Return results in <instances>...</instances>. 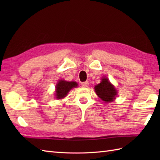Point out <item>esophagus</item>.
<instances>
[{
	"instance_id": "34e87169",
	"label": "esophagus",
	"mask_w": 160,
	"mask_h": 160,
	"mask_svg": "<svg viewBox=\"0 0 160 160\" xmlns=\"http://www.w3.org/2000/svg\"><path fill=\"white\" fill-rule=\"evenodd\" d=\"M81 85H82V87H87L89 86V82H82L81 83Z\"/></svg>"
}]
</instances>
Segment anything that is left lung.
Here are the masks:
<instances>
[{
    "mask_svg": "<svg viewBox=\"0 0 160 160\" xmlns=\"http://www.w3.org/2000/svg\"><path fill=\"white\" fill-rule=\"evenodd\" d=\"M95 91L98 96L106 103L113 102L118 94V91L115 87L106 77L102 78L101 82L95 86Z\"/></svg>",
    "mask_w": 160,
    "mask_h": 160,
    "instance_id": "1",
    "label": "left lung"
}]
</instances>
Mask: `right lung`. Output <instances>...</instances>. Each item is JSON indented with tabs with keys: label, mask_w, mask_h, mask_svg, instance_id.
I'll list each match as a JSON object with an SVG mask.
<instances>
[{
	"label": "right lung",
	"mask_w": 160,
	"mask_h": 160,
	"mask_svg": "<svg viewBox=\"0 0 160 160\" xmlns=\"http://www.w3.org/2000/svg\"><path fill=\"white\" fill-rule=\"evenodd\" d=\"M77 87L78 83L76 82H67L64 80H59L56 86V98L62 99L67 96L71 89Z\"/></svg>",
	"instance_id": "add662e5"
}]
</instances>
